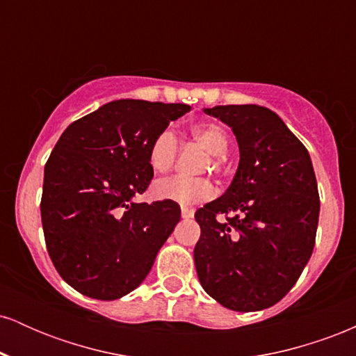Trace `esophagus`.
Returning a JSON list of instances; mask_svg holds the SVG:
<instances>
[{
    "mask_svg": "<svg viewBox=\"0 0 356 356\" xmlns=\"http://www.w3.org/2000/svg\"><path fill=\"white\" fill-rule=\"evenodd\" d=\"M181 216L184 219H191L192 216H194V211L189 209V207H182L181 209Z\"/></svg>",
    "mask_w": 356,
    "mask_h": 356,
    "instance_id": "esophagus-1",
    "label": "esophagus"
}]
</instances>
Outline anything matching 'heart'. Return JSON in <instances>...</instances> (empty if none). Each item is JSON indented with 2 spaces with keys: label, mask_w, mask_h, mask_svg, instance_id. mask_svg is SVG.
I'll return each instance as SVG.
<instances>
[{
  "label": "heart",
  "mask_w": 356,
  "mask_h": 356,
  "mask_svg": "<svg viewBox=\"0 0 356 356\" xmlns=\"http://www.w3.org/2000/svg\"><path fill=\"white\" fill-rule=\"evenodd\" d=\"M192 140L209 152V161L204 165V170H212L216 174H222L226 169V154L229 147V136L216 122H199L189 129ZM177 137L172 130L165 129L159 132L150 142L149 147V164L155 172H167L177 161L179 155ZM216 187L207 177H187V175H170V177L159 179L154 184V195L164 201H172L181 206H192L214 197Z\"/></svg>",
  "instance_id": "1"
}]
</instances>
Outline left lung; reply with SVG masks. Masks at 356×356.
<instances>
[{
    "label": "left lung",
    "instance_id": "8db88e82",
    "mask_svg": "<svg viewBox=\"0 0 356 356\" xmlns=\"http://www.w3.org/2000/svg\"><path fill=\"white\" fill-rule=\"evenodd\" d=\"M206 113L231 127L241 159L226 194L195 211V269L218 303L257 312L283 300L313 252L320 194L312 159L269 108L219 105Z\"/></svg>",
    "mask_w": 356,
    "mask_h": 356
}]
</instances>
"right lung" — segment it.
<instances>
[{
	"label": "right lung",
	"mask_w": 356,
	"mask_h": 356,
	"mask_svg": "<svg viewBox=\"0 0 356 356\" xmlns=\"http://www.w3.org/2000/svg\"><path fill=\"white\" fill-rule=\"evenodd\" d=\"M186 104L115 100L67 127L44 165L42 224L58 275L81 295L134 291L181 219L172 201H132L154 177L150 142Z\"/></svg>",
	"instance_id": "add662e5"
}]
</instances>
